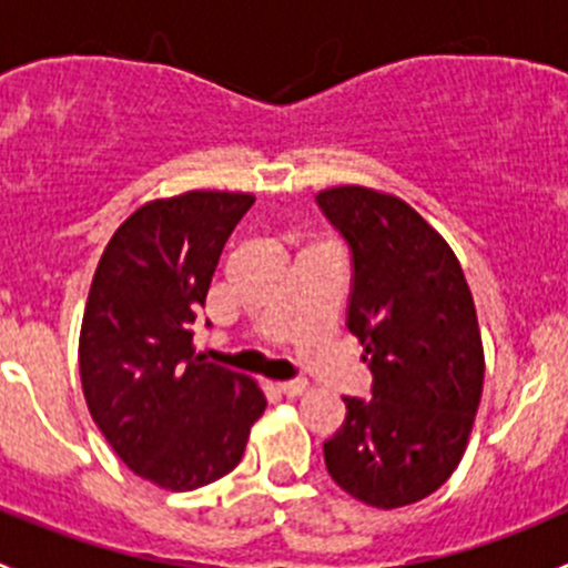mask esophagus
Returning a JSON list of instances; mask_svg holds the SVG:
<instances>
[{
  "mask_svg": "<svg viewBox=\"0 0 568 568\" xmlns=\"http://www.w3.org/2000/svg\"><path fill=\"white\" fill-rule=\"evenodd\" d=\"M277 390L285 395V398H296V395H302L307 390V382H280Z\"/></svg>",
  "mask_w": 568,
  "mask_h": 568,
  "instance_id": "34e87169",
  "label": "esophagus"
}]
</instances>
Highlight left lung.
<instances>
[{
    "label": "left lung",
    "mask_w": 568,
    "mask_h": 568,
    "mask_svg": "<svg viewBox=\"0 0 568 568\" xmlns=\"http://www.w3.org/2000/svg\"><path fill=\"white\" fill-rule=\"evenodd\" d=\"M318 205L352 250L346 326L374 374V398H343L326 469L365 506H412L454 475L473 434L486 371L473 294L406 200L352 183L318 192Z\"/></svg>",
    "instance_id": "obj_1"
}]
</instances>
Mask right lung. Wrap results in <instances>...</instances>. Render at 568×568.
<instances>
[{"label":"right lung","instance_id":"obj_1","mask_svg":"<svg viewBox=\"0 0 568 568\" xmlns=\"http://www.w3.org/2000/svg\"><path fill=\"white\" fill-rule=\"evenodd\" d=\"M252 203L220 189L151 200L93 274L79 332L84 400L125 467L162 489L231 473L266 409L257 382L205 363L192 343L222 247Z\"/></svg>","mask_w":568,"mask_h":568}]
</instances>
